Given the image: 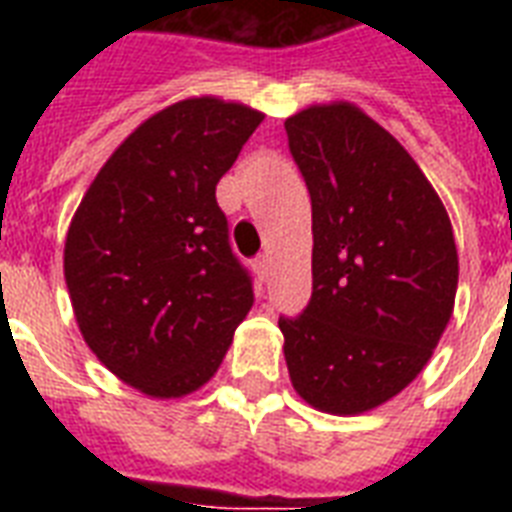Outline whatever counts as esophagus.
Wrapping results in <instances>:
<instances>
[{
	"label": "esophagus",
	"instance_id": "obj_1",
	"mask_svg": "<svg viewBox=\"0 0 512 512\" xmlns=\"http://www.w3.org/2000/svg\"><path fill=\"white\" fill-rule=\"evenodd\" d=\"M255 271H257V276H260V281L268 279V273H271V257H268V255L257 257Z\"/></svg>",
	"mask_w": 512,
	"mask_h": 512
}]
</instances>
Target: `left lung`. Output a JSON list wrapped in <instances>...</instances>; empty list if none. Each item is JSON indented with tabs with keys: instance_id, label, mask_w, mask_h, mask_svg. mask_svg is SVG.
Listing matches in <instances>:
<instances>
[{
	"instance_id": "8db88e82",
	"label": "left lung",
	"mask_w": 512,
	"mask_h": 512,
	"mask_svg": "<svg viewBox=\"0 0 512 512\" xmlns=\"http://www.w3.org/2000/svg\"><path fill=\"white\" fill-rule=\"evenodd\" d=\"M289 151L313 209V295L279 319L297 396L364 414L398 396L452 319V220L409 151L345 100L289 116Z\"/></svg>"
}]
</instances>
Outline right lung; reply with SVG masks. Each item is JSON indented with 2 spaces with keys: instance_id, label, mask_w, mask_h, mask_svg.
<instances>
[{
  "instance_id": "add662e5",
  "label": "right lung",
  "mask_w": 512,
  "mask_h": 512,
  "mask_svg": "<svg viewBox=\"0 0 512 512\" xmlns=\"http://www.w3.org/2000/svg\"><path fill=\"white\" fill-rule=\"evenodd\" d=\"M263 119L212 95L177 100L124 138L71 217L63 276L79 332L146 396L212 380L252 308L215 188Z\"/></svg>"
}]
</instances>
